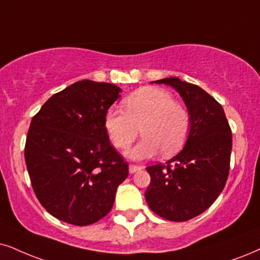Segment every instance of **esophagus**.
<instances>
[{
	"label": "esophagus",
	"instance_id": "esophagus-1",
	"mask_svg": "<svg viewBox=\"0 0 260 260\" xmlns=\"http://www.w3.org/2000/svg\"><path fill=\"white\" fill-rule=\"evenodd\" d=\"M141 168H143V167L136 166V164H129V173L131 174L137 173V172H139V170H141Z\"/></svg>",
	"mask_w": 260,
	"mask_h": 260
}]
</instances>
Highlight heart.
<instances>
[{"mask_svg": "<svg viewBox=\"0 0 260 260\" xmlns=\"http://www.w3.org/2000/svg\"><path fill=\"white\" fill-rule=\"evenodd\" d=\"M122 107L123 111H107L104 129L116 149L126 150L140 128L143 139L129 152L132 158H149L159 150L172 154L186 143L190 131L189 111L169 91L154 86L139 88L123 101Z\"/></svg>", "mask_w": 260, "mask_h": 260, "instance_id": "obj_1", "label": "heart"}]
</instances>
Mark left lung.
Here are the masks:
<instances>
[{"label": "left lung", "instance_id": "obj_1", "mask_svg": "<svg viewBox=\"0 0 260 260\" xmlns=\"http://www.w3.org/2000/svg\"><path fill=\"white\" fill-rule=\"evenodd\" d=\"M156 83L173 86L190 115L186 145L166 164L146 167L150 209L160 217L185 222L209 209L224 188L231 168L232 129L221 104L194 84L172 77Z\"/></svg>", "mask_w": 260, "mask_h": 260}]
</instances>
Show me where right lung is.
Listing matches in <instances>:
<instances>
[{
	"label": "right lung",
	"instance_id": "obj_1",
	"mask_svg": "<svg viewBox=\"0 0 260 260\" xmlns=\"http://www.w3.org/2000/svg\"><path fill=\"white\" fill-rule=\"evenodd\" d=\"M120 91L114 84L77 81L32 117L26 167L39 203L57 219L88 225L113 208L128 163L111 146L104 116Z\"/></svg>",
	"mask_w": 260,
	"mask_h": 260
}]
</instances>
